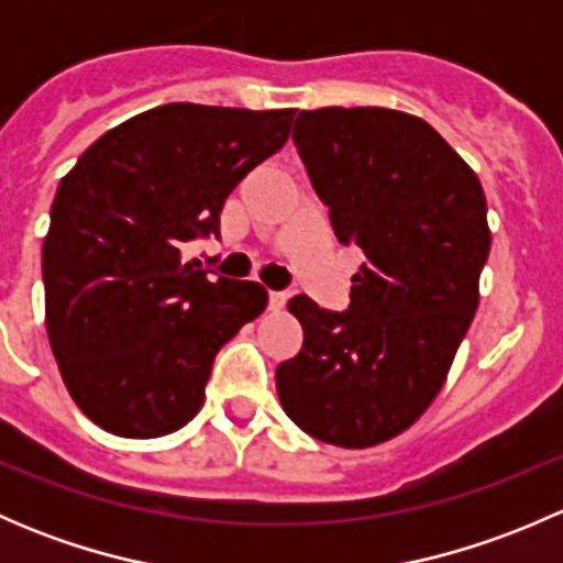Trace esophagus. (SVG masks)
<instances>
[{
  "instance_id": "esophagus-1",
  "label": "esophagus",
  "mask_w": 563,
  "mask_h": 563,
  "mask_svg": "<svg viewBox=\"0 0 563 563\" xmlns=\"http://www.w3.org/2000/svg\"><path fill=\"white\" fill-rule=\"evenodd\" d=\"M288 294L286 291H269V310H280L286 305Z\"/></svg>"
}]
</instances>
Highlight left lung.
Returning <instances> with one entry per match:
<instances>
[{
	"label": "left lung",
	"instance_id": "left-lung-1",
	"mask_svg": "<svg viewBox=\"0 0 563 563\" xmlns=\"http://www.w3.org/2000/svg\"><path fill=\"white\" fill-rule=\"evenodd\" d=\"M294 144L362 266L345 313L305 294L288 302L305 340L277 367V395L308 435L365 450L444 387L490 253L485 190L424 119L391 108L299 111Z\"/></svg>",
	"mask_w": 563,
	"mask_h": 563
}]
</instances>
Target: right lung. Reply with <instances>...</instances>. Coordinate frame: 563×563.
<instances>
[{
  "instance_id": "add662e5",
  "label": "right lung",
  "mask_w": 563,
  "mask_h": 563,
  "mask_svg": "<svg viewBox=\"0 0 563 563\" xmlns=\"http://www.w3.org/2000/svg\"><path fill=\"white\" fill-rule=\"evenodd\" d=\"M294 113L157 106L62 176L43 240L45 329L67 391L108 433L157 439L190 422L218 351L264 313L258 283L212 280L181 245L220 236L225 198L286 144Z\"/></svg>"
}]
</instances>
